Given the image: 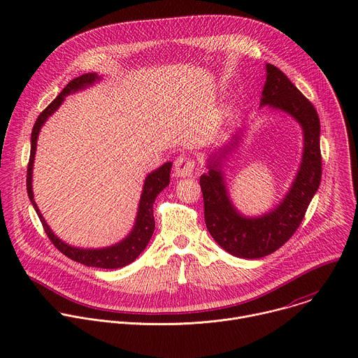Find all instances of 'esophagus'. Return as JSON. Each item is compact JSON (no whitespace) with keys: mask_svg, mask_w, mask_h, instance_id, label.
Returning <instances> with one entry per match:
<instances>
[{"mask_svg":"<svg viewBox=\"0 0 358 358\" xmlns=\"http://www.w3.org/2000/svg\"><path fill=\"white\" fill-rule=\"evenodd\" d=\"M194 169H195V162L191 157L181 156V157H177V160L174 162V173L177 177H188L194 173Z\"/></svg>","mask_w":358,"mask_h":358,"instance_id":"34e87169","label":"esophagus"}]
</instances>
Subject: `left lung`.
I'll return each mask as SVG.
<instances>
[{
	"instance_id": "obj_1",
	"label": "left lung",
	"mask_w": 358,
	"mask_h": 358,
	"mask_svg": "<svg viewBox=\"0 0 358 358\" xmlns=\"http://www.w3.org/2000/svg\"><path fill=\"white\" fill-rule=\"evenodd\" d=\"M266 105L293 116L304 136L300 169L279 206L259 218H245L236 213L228 198L218 156L210 162L208 173L199 178L207 229L222 249L243 259L264 258L293 236L322 180L319 115L310 100L271 64H266V82L261 99V106ZM234 140L231 145H236L238 136Z\"/></svg>"
}]
</instances>
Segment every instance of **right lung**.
<instances>
[{"mask_svg": "<svg viewBox=\"0 0 358 358\" xmlns=\"http://www.w3.org/2000/svg\"><path fill=\"white\" fill-rule=\"evenodd\" d=\"M96 73H86L79 78H75L71 80L65 89L52 100L50 103L42 110V113L38 116L34 127H32V134H31V155H29V162H28V170H27V191L28 196L32 202V206L42 222L43 231L50 239V242L54 243V246L62 252L65 257L69 259L79 262L86 266H93V268H101V269H117L123 268L129 264H131L138 255L145 249L147 243L150 242V238L155 232V214H152V203L156 201V196L169 185L170 182V171H171V163L163 164L160 169L156 171H152L147 176L138 203V211H137V218L133 231L129 234L126 239H123L120 243H116L110 248H103V249H79L73 248L71 245H66L62 242L58 236L54 235V232L50 231L45 220L42 218L35 199H34V192H32V166H34V157H35V150H36V138L39 134V130L42 124L46 122V119L52 115L61 105L65 99L66 94L76 92L79 89H83L89 85H92L94 80H97Z\"/></svg>", "mask_w": 358, "mask_h": 358, "instance_id": "right-lung-1", "label": "right lung"}]
</instances>
